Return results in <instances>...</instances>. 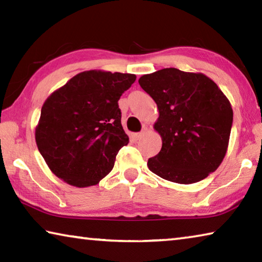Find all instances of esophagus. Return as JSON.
<instances>
[{"label":"esophagus","instance_id":"esophagus-1","mask_svg":"<svg viewBox=\"0 0 262 262\" xmlns=\"http://www.w3.org/2000/svg\"><path fill=\"white\" fill-rule=\"evenodd\" d=\"M145 133H147V128H144V129H143V130H142V132H140V133H137V134H135V139H136V140H141V139H142V137H143V136H144V134H145Z\"/></svg>","mask_w":262,"mask_h":262}]
</instances>
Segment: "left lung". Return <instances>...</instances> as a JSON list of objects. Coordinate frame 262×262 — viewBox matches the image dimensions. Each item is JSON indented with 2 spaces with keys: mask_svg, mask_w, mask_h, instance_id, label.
<instances>
[{
  "mask_svg": "<svg viewBox=\"0 0 262 262\" xmlns=\"http://www.w3.org/2000/svg\"><path fill=\"white\" fill-rule=\"evenodd\" d=\"M157 104L154 128L162 149L148 167L161 178L193 184L217 170L227 154L233 112L217 84L201 73L165 68L140 77Z\"/></svg>",
  "mask_w": 262,
  "mask_h": 262,
  "instance_id": "8db88e82",
  "label": "left lung"
}]
</instances>
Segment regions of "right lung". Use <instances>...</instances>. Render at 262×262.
<instances>
[{
    "mask_svg": "<svg viewBox=\"0 0 262 262\" xmlns=\"http://www.w3.org/2000/svg\"><path fill=\"white\" fill-rule=\"evenodd\" d=\"M136 76L89 70L48 97L35 128V142L57 178L76 187L98 184L114 166L129 137L118 100Z\"/></svg>",
    "mask_w": 262,
    "mask_h": 262,
    "instance_id": "add662e5",
    "label": "right lung"
}]
</instances>
